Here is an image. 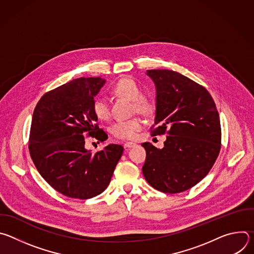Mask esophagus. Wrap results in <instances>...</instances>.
<instances>
[{"label": "esophagus", "mask_w": 254, "mask_h": 254, "mask_svg": "<svg viewBox=\"0 0 254 254\" xmlns=\"http://www.w3.org/2000/svg\"><path fill=\"white\" fill-rule=\"evenodd\" d=\"M136 146V144L134 143V142H130V141H127V142H126L125 143V149L126 150H127V149H130V148H133V147H135Z\"/></svg>", "instance_id": "obj_1"}]
</instances>
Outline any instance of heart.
Here are the masks:
<instances>
[{
    "label": "heart",
    "instance_id": "heart-1",
    "mask_svg": "<svg viewBox=\"0 0 254 254\" xmlns=\"http://www.w3.org/2000/svg\"><path fill=\"white\" fill-rule=\"evenodd\" d=\"M114 93L132 101V112H137L143 116H149L155 111L154 102L142 97V90L131 78L125 77L118 81L114 87ZM92 111L97 119L107 120L111 117V108L104 97H96L92 103ZM142 127V121L139 118H132L127 121L116 122L112 127V133L121 139H133Z\"/></svg>",
    "mask_w": 254,
    "mask_h": 254
}]
</instances>
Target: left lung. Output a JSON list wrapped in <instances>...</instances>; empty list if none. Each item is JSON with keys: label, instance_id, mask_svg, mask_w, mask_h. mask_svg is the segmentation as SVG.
Here are the masks:
<instances>
[{"label": "left lung", "instance_id": "left-lung-1", "mask_svg": "<svg viewBox=\"0 0 254 254\" xmlns=\"http://www.w3.org/2000/svg\"><path fill=\"white\" fill-rule=\"evenodd\" d=\"M147 75L157 90L152 134L168 136L163 149L141 143L147 153L142 174L161 192H184L209 173L219 155V114L207 89L190 78L167 69L147 70Z\"/></svg>", "mask_w": 254, "mask_h": 254}]
</instances>
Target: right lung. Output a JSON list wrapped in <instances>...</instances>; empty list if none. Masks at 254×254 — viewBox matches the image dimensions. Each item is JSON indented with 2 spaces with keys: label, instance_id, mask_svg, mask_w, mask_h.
Here are the masks:
<instances>
[{
  "label": "right lung",
  "instance_id": "obj_1",
  "mask_svg": "<svg viewBox=\"0 0 254 254\" xmlns=\"http://www.w3.org/2000/svg\"><path fill=\"white\" fill-rule=\"evenodd\" d=\"M104 83L100 77L73 79L45 93L33 113V163L52 188L70 198L84 200L102 193L124 152L115 143L95 154L85 149V133L100 141L107 138L92 111Z\"/></svg>",
  "mask_w": 254,
  "mask_h": 254
}]
</instances>
